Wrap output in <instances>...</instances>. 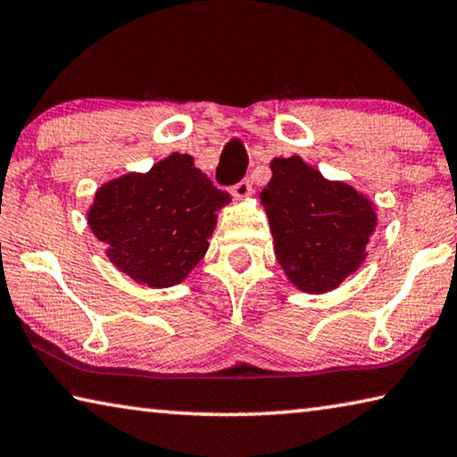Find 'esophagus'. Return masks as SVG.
I'll list each match as a JSON object with an SVG mask.
<instances>
[{
  "instance_id": "esophagus-1",
  "label": "esophagus",
  "mask_w": 457,
  "mask_h": 457,
  "mask_svg": "<svg viewBox=\"0 0 457 457\" xmlns=\"http://www.w3.org/2000/svg\"><path fill=\"white\" fill-rule=\"evenodd\" d=\"M252 183L250 179H242L239 183H236L234 187H231V195H234L236 199H247L252 195Z\"/></svg>"
}]
</instances>
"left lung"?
I'll use <instances>...</instances> for the list:
<instances>
[{
	"instance_id": "obj_1",
	"label": "left lung",
	"mask_w": 457,
	"mask_h": 457,
	"mask_svg": "<svg viewBox=\"0 0 457 457\" xmlns=\"http://www.w3.org/2000/svg\"><path fill=\"white\" fill-rule=\"evenodd\" d=\"M272 179L260 193L274 253L298 290L338 288L367 258L377 228L375 205L351 185L324 179L298 154L270 163Z\"/></svg>"
}]
</instances>
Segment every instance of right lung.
<instances>
[{"mask_svg": "<svg viewBox=\"0 0 457 457\" xmlns=\"http://www.w3.org/2000/svg\"><path fill=\"white\" fill-rule=\"evenodd\" d=\"M229 199L191 154L173 153L151 171L104 183L88 210V228L120 272L149 288H169L205 256Z\"/></svg>", "mask_w": 457, "mask_h": 457, "instance_id": "right-lung-1", "label": "right lung"}]
</instances>
